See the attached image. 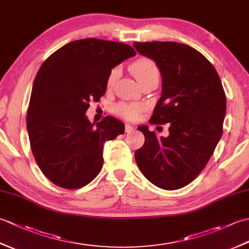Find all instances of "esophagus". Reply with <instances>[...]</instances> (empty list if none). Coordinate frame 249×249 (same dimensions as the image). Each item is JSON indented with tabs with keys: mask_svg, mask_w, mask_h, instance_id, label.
I'll return each instance as SVG.
<instances>
[{
	"mask_svg": "<svg viewBox=\"0 0 249 249\" xmlns=\"http://www.w3.org/2000/svg\"><path fill=\"white\" fill-rule=\"evenodd\" d=\"M134 129L135 128L131 125H129V124H126L125 125V131H126V133H131V131H133Z\"/></svg>",
	"mask_w": 249,
	"mask_h": 249,
	"instance_id": "obj_1",
	"label": "esophagus"
}]
</instances>
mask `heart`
Returning <instances> with one entry per match:
<instances>
[{
	"label": "heart",
	"mask_w": 249,
	"mask_h": 249,
	"mask_svg": "<svg viewBox=\"0 0 249 249\" xmlns=\"http://www.w3.org/2000/svg\"><path fill=\"white\" fill-rule=\"evenodd\" d=\"M129 71L141 83H143L151 79H160V68L156 65V63L149 59V57H139L133 63H130ZM120 77V68L114 67L109 72V76L107 78V88H112L116 80ZM143 107L140 104H126V103H120L115 106V113L119 116L126 120H135L137 116L139 115L141 110Z\"/></svg>",
	"instance_id": "1"
}]
</instances>
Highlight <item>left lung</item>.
<instances>
[{"label":"left lung","mask_w":249,"mask_h":249,"mask_svg":"<svg viewBox=\"0 0 249 249\" xmlns=\"http://www.w3.org/2000/svg\"><path fill=\"white\" fill-rule=\"evenodd\" d=\"M134 47L156 62L162 77L161 97L151 124L169 123L166 138L139 126L144 144L135 152L136 162L155 186L182 188L203 170L223 135V84L211 62L188 45L145 41Z\"/></svg>","instance_id":"1"}]
</instances>
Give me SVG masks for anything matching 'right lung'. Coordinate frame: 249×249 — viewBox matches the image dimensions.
<instances>
[{"instance_id":"right-lung-1","label":"right lung","mask_w":249,"mask_h":249,"mask_svg":"<svg viewBox=\"0 0 249 249\" xmlns=\"http://www.w3.org/2000/svg\"><path fill=\"white\" fill-rule=\"evenodd\" d=\"M134 55L129 45L86 38L61 47L40 66L26 128L35 161L56 186L77 189L93 181L103 168L105 142L124 134L121 121L105 116L95 125L86 112L105 95L111 70Z\"/></svg>"}]
</instances>
